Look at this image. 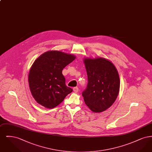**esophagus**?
Here are the masks:
<instances>
[{"mask_svg": "<svg viewBox=\"0 0 152 152\" xmlns=\"http://www.w3.org/2000/svg\"><path fill=\"white\" fill-rule=\"evenodd\" d=\"M73 91L75 92H79V88H78V87H74L73 88Z\"/></svg>", "mask_w": 152, "mask_h": 152, "instance_id": "1", "label": "esophagus"}]
</instances>
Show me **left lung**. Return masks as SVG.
Wrapping results in <instances>:
<instances>
[{"label":"left lung","mask_w":152,"mask_h":152,"mask_svg":"<svg viewBox=\"0 0 152 152\" xmlns=\"http://www.w3.org/2000/svg\"><path fill=\"white\" fill-rule=\"evenodd\" d=\"M88 85L82 95L88 107L100 113L110 107L120 91V81L115 65L104 58H84Z\"/></svg>","instance_id":"1"}]
</instances>
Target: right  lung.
Segmentation results:
<instances>
[{
  "label": "right lung",
  "mask_w": 152,
  "mask_h": 152,
  "mask_svg": "<svg viewBox=\"0 0 152 152\" xmlns=\"http://www.w3.org/2000/svg\"><path fill=\"white\" fill-rule=\"evenodd\" d=\"M76 56L60 51H49L37 58L29 69V89L36 102L48 109L59 105L72 89L65 85L62 71Z\"/></svg>",
  "instance_id": "1"
}]
</instances>
